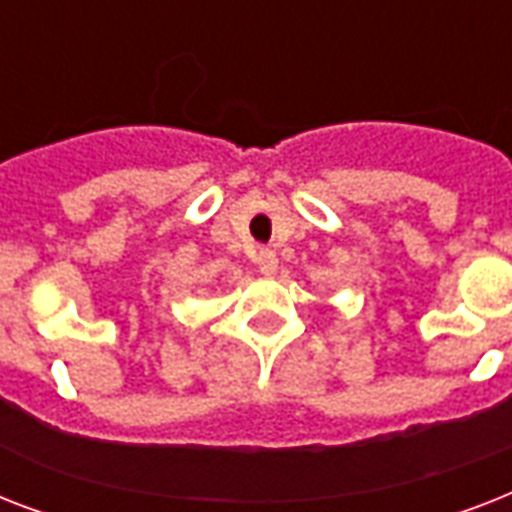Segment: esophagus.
Wrapping results in <instances>:
<instances>
[{
	"label": "esophagus",
	"mask_w": 512,
	"mask_h": 512,
	"mask_svg": "<svg viewBox=\"0 0 512 512\" xmlns=\"http://www.w3.org/2000/svg\"><path fill=\"white\" fill-rule=\"evenodd\" d=\"M255 263L263 276H273V273H276V268H279V257H276V252H273L271 247H260L257 249Z\"/></svg>",
	"instance_id": "esophagus-1"
}]
</instances>
